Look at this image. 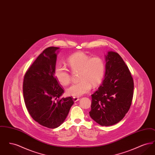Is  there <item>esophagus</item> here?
<instances>
[{"mask_svg": "<svg viewBox=\"0 0 155 155\" xmlns=\"http://www.w3.org/2000/svg\"><path fill=\"white\" fill-rule=\"evenodd\" d=\"M73 100H74V102H77V101H79V100H80V98H79L78 97H77V96H74V97H73Z\"/></svg>", "mask_w": 155, "mask_h": 155, "instance_id": "obj_1", "label": "esophagus"}]
</instances>
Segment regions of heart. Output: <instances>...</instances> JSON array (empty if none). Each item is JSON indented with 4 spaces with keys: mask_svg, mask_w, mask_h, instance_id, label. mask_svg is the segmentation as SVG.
Instances as JSON below:
<instances>
[{
    "mask_svg": "<svg viewBox=\"0 0 155 155\" xmlns=\"http://www.w3.org/2000/svg\"><path fill=\"white\" fill-rule=\"evenodd\" d=\"M67 64L72 71H78L79 81L67 89L68 95L80 96L89 92L93 87L100 84L105 73L104 59L99 56L90 57L83 52H77L67 59ZM56 78L62 85H67L71 81L70 71L66 67L58 65L54 68Z\"/></svg>",
    "mask_w": 155,
    "mask_h": 155,
    "instance_id": "1",
    "label": "heart"
}]
</instances>
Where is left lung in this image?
<instances>
[{
  "mask_svg": "<svg viewBox=\"0 0 155 155\" xmlns=\"http://www.w3.org/2000/svg\"><path fill=\"white\" fill-rule=\"evenodd\" d=\"M106 72L102 84L92 96L91 117L102 126L114 125L128 111L134 94L133 77L117 53L106 56Z\"/></svg>",
  "mask_w": 155,
  "mask_h": 155,
  "instance_id": "1",
  "label": "left lung"
}]
</instances>
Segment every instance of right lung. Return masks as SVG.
<instances>
[{"label":"right lung","mask_w":155,"mask_h":155,"mask_svg":"<svg viewBox=\"0 0 155 155\" xmlns=\"http://www.w3.org/2000/svg\"><path fill=\"white\" fill-rule=\"evenodd\" d=\"M58 47L46 48L24 75L22 89L24 102L30 116L44 127L61 125L73 104V98L59 99L63 94L54 75Z\"/></svg>","instance_id":"add662e5"}]
</instances>
